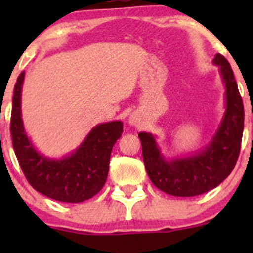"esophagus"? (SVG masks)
Here are the masks:
<instances>
[{
	"label": "esophagus",
	"mask_w": 253,
	"mask_h": 253,
	"mask_svg": "<svg viewBox=\"0 0 253 253\" xmlns=\"http://www.w3.org/2000/svg\"><path fill=\"white\" fill-rule=\"evenodd\" d=\"M128 122H129V125H132V126H137V125L139 124V122H138V117H137L136 115H131V117H129Z\"/></svg>",
	"instance_id": "1"
}]
</instances>
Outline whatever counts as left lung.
Returning a JSON list of instances; mask_svg holds the SVG:
<instances>
[{"label":"left lung","instance_id":"1","mask_svg":"<svg viewBox=\"0 0 253 253\" xmlns=\"http://www.w3.org/2000/svg\"><path fill=\"white\" fill-rule=\"evenodd\" d=\"M213 63L219 66L225 86V112L215 134L203 149L186 157L167 159L152 133H138L148 176L154 186L168 195L192 197L213 190L230 175L239 158L244 104L226 58L216 53Z\"/></svg>","mask_w":253,"mask_h":253}]
</instances>
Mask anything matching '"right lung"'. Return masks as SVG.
<instances>
[{
    "instance_id": "obj_1",
    "label": "right lung",
    "mask_w": 253,
    "mask_h": 253,
    "mask_svg": "<svg viewBox=\"0 0 253 253\" xmlns=\"http://www.w3.org/2000/svg\"><path fill=\"white\" fill-rule=\"evenodd\" d=\"M24 72L14 85L11 136L14 153L28 182L48 198L79 203L95 196L105 185L114 144L124 132L121 121L96 125L71 154L52 159L39 153L24 129L22 120V86Z\"/></svg>"
}]
</instances>
